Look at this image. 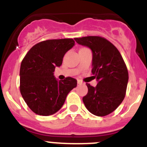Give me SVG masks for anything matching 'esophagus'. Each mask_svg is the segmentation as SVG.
<instances>
[{
    "label": "esophagus",
    "instance_id": "esophagus-1",
    "mask_svg": "<svg viewBox=\"0 0 147 147\" xmlns=\"http://www.w3.org/2000/svg\"><path fill=\"white\" fill-rule=\"evenodd\" d=\"M77 83L79 84V85H81V84H82V82L80 80H77Z\"/></svg>",
    "mask_w": 147,
    "mask_h": 147
}]
</instances>
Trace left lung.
Returning a JSON list of instances; mask_svg holds the SVG:
<instances>
[{
  "label": "left lung",
  "instance_id": "8db88e82",
  "mask_svg": "<svg viewBox=\"0 0 147 147\" xmlns=\"http://www.w3.org/2000/svg\"><path fill=\"white\" fill-rule=\"evenodd\" d=\"M75 40L91 49V73L98 81L95 88L87 83L88 92L82 98L83 102L93 115H109L125 97L129 79L125 62L115 45L104 37L88 36Z\"/></svg>",
  "mask_w": 147,
  "mask_h": 147
}]
</instances>
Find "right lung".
I'll return each instance as SVG.
<instances>
[{
	"label": "right lung",
	"instance_id": "add662e5",
	"mask_svg": "<svg viewBox=\"0 0 147 147\" xmlns=\"http://www.w3.org/2000/svg\"><path fill=\"white\" fill-rule=\"evenodd\" d=\"M74 43L73 39L42 41L34 45L22 60L20 93L34 113L47 116L57 113L68 93L76 87L74 78L58 81L54 76L55 67L62 65L63 57Z\"/></svg>",
	"mask_w": 147,
	"mask_h": 147
}]
</instances>
